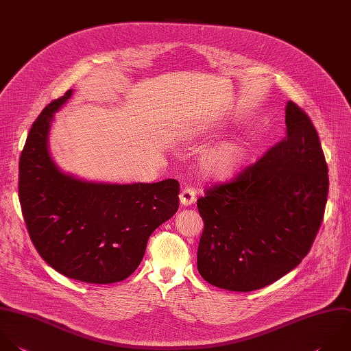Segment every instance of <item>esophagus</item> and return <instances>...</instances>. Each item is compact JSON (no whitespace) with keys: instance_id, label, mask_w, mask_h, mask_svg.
<instances>
[{"instance_id":"1","label":"esophagus","mask_w":351,"mask_h":351,"mask_svg":"<svg viewBox=\"0 0 351 351\" xmlns=\"http://www.w3.org/2000/svg\"><path fill=\"white\" fill-rule=\"evenodd\" d=\"M196 202V191L192 188H185L182 189V192L180 193V203L184 207L192 206Z\"/></svg>"}]
</instances>
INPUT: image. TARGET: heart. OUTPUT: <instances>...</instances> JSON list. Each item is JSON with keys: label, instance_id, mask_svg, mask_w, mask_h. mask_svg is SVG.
Listing matches in <instances>:
<instances>
[{"label": "heart", "instance_id": "1", "mask_svg": "<svg viewBox=\"0 0 351 351\" xmlns=\"http://www.w3.org/2000/svg\"><path fill=\"white\" fill-rule=\"evenodd\" d=\"M206 136V129L199 128L189 133V140L196 143ZM248 160V148L241 140H225L203 151L197 159L199 171L210 180L226 181L237 176Z\"/></svg>", "mask_w": 351, "mask_h": 351}]
</instances>
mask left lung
Listing matches in <instances>:
<instances>
[{
    "label": "left lung",
    "mask_w": 351,
    "mask_h": 351,
    "mask_svg": "<svg viewBox=\"0 0 351 351\" xmlns=\"http://www.w3.org/2000/svg\"><path fill=\"white\" fill-rule=\"evenodd\" d=\"M287 138L233 182L197 200L204 229L197 248L200 276L222 289L263 288L310 251L319 229L328 167L308 117L285 106Z\"/></svg>",
    "instance_id": "left-lung-1"
}]
</instances>
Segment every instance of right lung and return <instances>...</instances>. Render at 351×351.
I'll use <instances>...</instances> for the list:
<instances>
[{"mask_svg":"<svg viewBox=\"0 0 351 351\" xmlns=\"http://www.w3.org/2000/svg\"><path fill=\"white\" fill-rule=\"evenodd\" d=\"M73 89L44 108L19 162V200L33 244L55 270L92 284L128 278L152 232L178 210L180 184H110L64 173L49 151L55 114Z\"/></svg>","mask_w":351,"mask_h":351,"instance_id":"right-lung-1","label":"right lung"}]
</instances>
